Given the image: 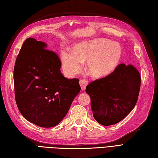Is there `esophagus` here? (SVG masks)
<instances>
[{"label": "esophagus", "instance_id": "34e87169", "mask_svg": "<svg viewBox=\"0 0 158 158\" xmlns=\"http://www.w3.org/2000/svg\"><path fill=\"white\" fill-rule=\"evenodd\" d=\"M79 84H80L81 87V89L82 90H85L86 86L87 85V81L85 80V79H81L79 81Z\"/></svg>", "mask_w": 158, "mask_h": 158}]
</instances>
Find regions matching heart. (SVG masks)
Returning a JSON list of instances; mask_svg holds the SVG:
<instances>
[{
  "mask_svg": "<svg viewBox=\"0 0 158 158\" xmlns=\"http://www.w3.org/2000/svg\"><path fill=\"white\" fill-rule=\"evenodd\" d=\"M122 54L118 43L98 38L75 44L72 52L60 51V60L64 73L74 77L81 69L85 62V69L91 77L102 79L110 75L118 65Z\"/></svg>",
  "mask_w": 158,
  "mask_h": 158,
  "instance_id": "obj_1",
  "label": "heart"
}]
</instances>
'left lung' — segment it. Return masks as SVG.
Wrapping results in <instances>:
<instances>
[{"label":"left lung","mask_w":158,"mask_h":158,"mask_svg":"<svg viewBox=\"0 0 158 158\" xmlns=\"http://www.w3.org/2000/svg\"><path fill=\"white\" fill-rule=\"evenodd\" d=\"M141 85L139 71L131 64H119L110 75L87 85L95 119L105 126L114 125L130 113L137 102Z\"/></svg>","instance_id":"1"}]
</instances>
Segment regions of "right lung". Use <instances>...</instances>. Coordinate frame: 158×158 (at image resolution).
Masks as SVG:
<instances>
[{
	"instance_id": "add662e5",
	"label": "right lung",
	"mask_w": 158,
	"mask_h": 158,
	"mask_svg": "<svg viewBox=\"0 0 158 158\" xmlns=\"http://www.w3.org/2000/svg\"><path fill=\"white\" fill-rule=\"evenodd\" d=\"M33 38L23 43L14 68L15 100L27 120L39 127L59 124L81 91L78 79L61 73L60 59Z\"/></svg>"
}]
</instances>
